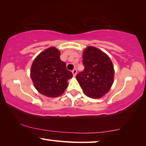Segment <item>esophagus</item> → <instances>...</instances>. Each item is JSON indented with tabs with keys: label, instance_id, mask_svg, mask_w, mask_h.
Instances as JSON below:
<instances>
[{
	"label": "esophagus",
	"instance_id": "1",
	"mask_svg": "<svg viewBox=\"0 0 146 146\" xmlns=\"http://www.w3.org/2000/svg\"><path fill=\"white\" fill-rule=\"evenodd\" d=\"M72 73H73V76H76V75H77V69H74L73 70V71H72Z\"/></svg>",
	"mask_w": 146,
	"mask_h": 146
}]
</instances>
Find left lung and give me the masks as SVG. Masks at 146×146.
Returning a JSON list of instances; mask_svg holds the SVG:
<instances>
[{"mask_svg": "<svg viewBox=\"0 0 146 146\" xmlns=\"http://www.w3.org/2000/svg\"><path fill=\"white\" fill-rule=\"evenodd\" d=\"M84 70L76 79L83 93L89 98L100 99L110 91L114 81L113 65L104 51L88 46L83 52Z\"/></svg>", "mask_w": 146, "mask_h": 146, "instance_id": "left-lung-1", "label": "left lung"}]
</instances>
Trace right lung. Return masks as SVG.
Instances as JSON below:
<instances>
[{
  "label": "right lung",
  "instance_id": "right-lung-1",
  "mask_svg": "<svg viewBox=\"0 0 146 146\" xmlns=\"http://www.w3.org/2000/svg\"><path fill=\"white\" fill-rule=\"evenodd\" d=\"M60 50L55 46L46 48L35 57L31 67V78L35 89L48 98H57L65 92L73 74L60 59Z\"/></svg>",
  "mask_w": 146,
  "mask_h": 146
}]
</instances>
